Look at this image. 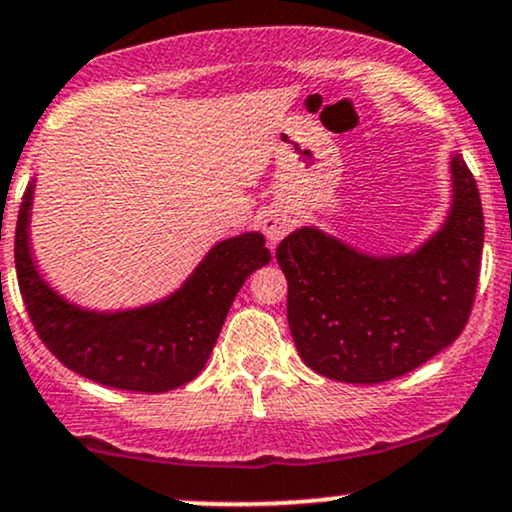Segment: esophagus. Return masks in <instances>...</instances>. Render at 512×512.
Instances as JSON below:
<instances>
[{"label": "esophagus", "mask_w": 512, "mask_h": 512, "mask_svg": "<svg viewBox=\"0 0 512 512\" xmlns=\"http://www.w3.org/2000/svg\"><path fill=\"white\" fill-rule=\"evenodd\" d=\"M293 226H296V214L286 207L269 209L262 219V231L269 238V243H279Z\"/></svg>", "instance_id": "obj_1"}]
</instances>
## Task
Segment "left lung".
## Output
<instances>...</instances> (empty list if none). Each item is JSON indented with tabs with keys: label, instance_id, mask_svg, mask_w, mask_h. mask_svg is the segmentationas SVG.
I'll use <instances>...</instances> for the list:
<instances>
[{
	"label": "left lung",
	"instance_id": "obj_1",
	"mask_svg": "<svg viewBox=\"0 0 512 512\" xmlns=\"http://www.w3.org/2000/svg\"><path fill=\"white\" fill-rule=\"evenodd\" d=\"M450 173L448 216L409 252L370 255L315 226L281 240L286 315L305 366L339 383L375 385L424 366L460 337L477 293L484 211L460 154Z\"/></svg>",
	"mask_w": 512,
	"mask_h": 512
}]
</instances>
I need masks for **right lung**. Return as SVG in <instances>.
<instances>
[{
  "label": "right lung",
  "instance_id": "right-lung-1",
  "mask_svg": "<svg viewBox=\"0 0 512 512\" xmlns=\"http://www.w3.org/2000/svg\"><path fill=\"white\" fill-rule=\"evenodd\" d=\"M35 180L14 236L19 289L35 332L67 368L115 390L168 392L195 380L245 279L272 260L260 231L219 240L180 289L125 310H93L55 291L31 248Z\"/></svg>",
  "mask_w": 512,
  "mask_h": 512
}]
</instances>
